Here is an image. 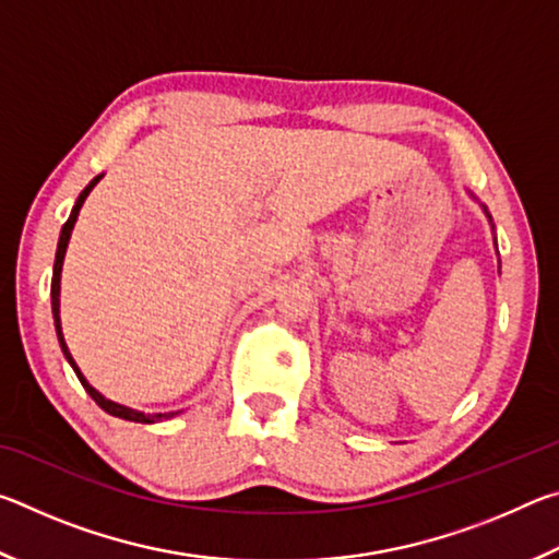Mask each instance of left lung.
<instances>
[{"label": "left lung", "mask_w": 559, "mask_h": 559, "mask_svg": "<svg viewBox=\"0 0 559 559\" xmlns=\"http://www.w3.org/2000/svg\"><path fill=\"white\" fill-rule=\"evenodd\" d=\"M484 212H486V206H484ZM486 216H488V219H490V214H488V212H486Z\"/></svg>", "instance_id": "obj_1"}]
</instances>
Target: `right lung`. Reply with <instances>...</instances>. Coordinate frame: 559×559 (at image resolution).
<instances>
[{
  "mask_svg": "<svg viewBox=\"0 0 559 559\" xmlns=\"http://www.w3.org/2000/svg\"><path fill=\"white\" fill-rule=\"evenodd\" d=\"M100 177L103 175H98V177H93L91 182H88V187L83 189V192L79 194V200H75V204H73V210H71V216H69V222H66L63 226H61V236H59V246H56V261H53V278H51V313H53V325H56V335H59V343H61V349H63V355H66V359H69V365L73 367V372H75V377H79L81 380V384H83V390H86L88 394H91V400L96 402L103 412H108V414H112V416H118V419H128V421H138V424H155V421H165V419H169V416H175V414H179V412H165V414H145V412H138V409H130V406H122V404H118V402H110V400H106V396H103L96 386H91L88 384V380L86 377H83V372L79 370V365H75V359L71 357V353H69V345H66V340H63V333H61V318H59V296H61V269H63V257H66V246H69V239H71V231H73V224H75V219H79V212H81V206H83V202H86V197L91 194V189L96 187L98 182H100Z\"/></svg>",
  "mask_w": 559,
  "mask_h": 559,
  "instance_id": "1",
  "label": "right lung"
}]
</instances>
